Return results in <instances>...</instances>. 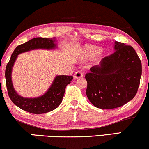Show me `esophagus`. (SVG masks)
I'll return each mask as SVG.
<instances>
[{
	"label": "esophagus",
	"instance_id": "34e87169",
	"mask_svg": "<svg viewBox=\"0 0 149 149\" xmlns=\"http://www.w3.org/2000/svg\"><path fill=\"white\" fill-rule=\"evenodd\" d=\"M83 76V74L80 72H76L74 75V79H79Z\"/></svg>",
	"mask_w": 149,
	"mask_h": 149
}]
</instances>
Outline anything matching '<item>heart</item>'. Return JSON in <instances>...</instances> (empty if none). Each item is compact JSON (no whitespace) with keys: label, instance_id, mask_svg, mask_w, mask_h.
<instances>
[{"label":"heart","instance_id":"1","mask_svg":"<svg viewBox=\"0 0 149 149\" xmlns=\"http://www.w3.org/2000/svg\"><path fill=\"white\" fill-rule=\"evenodd\" d=\"M82 56L85 58H90L95 56L96 54L99 56H102L104 54V51L102 50H100L97 47L93 45H86L82 49L81 51Z\"/></svg>","mask_w":149,"mask_h":149}]
</instances>
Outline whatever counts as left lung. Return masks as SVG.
<instances>
[{"label":"left lung","mask_w":149,"mask_h":149,"mask_svg":"<svg viewBox=\"0 0 149 149\" xmlns=\"http://www.w3.org/2000/svg\"><path fill=\"white\" fill-rule=\"evenodd\" d=\"M114 49L85 75L88 98L103 109L119 107L132 99L142 75L141 61L132 47L116 41Z\"/></svg>","instance_id":"obj_1"}]
</instances>
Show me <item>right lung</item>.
<instances>
[{"label":"right lung","mask_w":149,"mask_h":149,"mask_svg":"<svg viewBox=\"0 0 149 149\" xmlns=\"http://www.w3.org/2000/svg\"><path fill=\"white\" fill-rule=\"evenodd\" d=\"M56 41L55 38H35L19 45L12 53L6 67V84L11 101L22 110L33 114L46 113L55 109L62 102L67 85L73 79L72 75H56L47 93L37 98H24L19 95L15 91L11 80L12 68L18 54L34 49H54L56 47Z\"/></svg>","instance_id":"add662e5"}]
</instances>
